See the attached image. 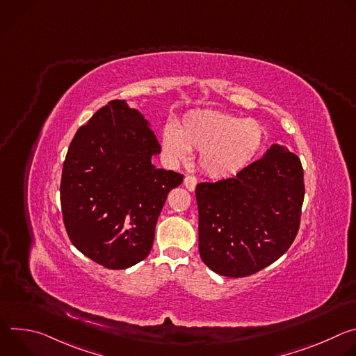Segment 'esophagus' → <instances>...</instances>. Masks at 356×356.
<instances>
[{"mask_svg":"<svg viewBox=\"0 0 356 356\" xmlns=\"http://www.w3.org/2000/svg\"><path fill=\"white\" fill-rule=\"evenodd\" d=\"M183 183H184V186H186V188H187L188 191H194V188H195V186H197V179H195L194 176H186Z\"/></svg>","mask_w":356,"mask_h":356,"instance_id":"obj_1","label":"esophagus"}]
</instances>
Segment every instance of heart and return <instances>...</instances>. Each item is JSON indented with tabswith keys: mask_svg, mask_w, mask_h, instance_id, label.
<instances>
[{
	"mask_svg": "<svg viewBox=\"0 0 356 356\" xmlns=\"http://www.w3.org/2000/svg\"><path fill=\"white\" fill-rule=\"evenodd\" d=\"M265 127L214 111H194L180 125L168 122L162 129V149L170 162L184 161L190 150H200V165L213 176H231L246 168L265 143Z\"/></svg>",
	"mask_w": 356,
	"mask_h": 356,
	"instance_id": "b5f03b06",
	"label": "heart"
}]
</instances>
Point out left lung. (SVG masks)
Wrapping results in <instances>:
<instances>
[{
  "mask_svg": "<svg viewBox=\"0 0 356 356\" xmlns=\"http://www.w3.org/2000/svg\"><path fill=\"white\" fill-rule=\"evenodd\" d=\"M302 176L298 156L273 145L235 177L198 183L202 262L218 275L245 277L277 261L300 228Z\"/></svg>",
  "mask_w": 356,
  "mask_h": 356,
  "instance_id": "left-lung-1",
  "label": "left lung"
}]
</instances>
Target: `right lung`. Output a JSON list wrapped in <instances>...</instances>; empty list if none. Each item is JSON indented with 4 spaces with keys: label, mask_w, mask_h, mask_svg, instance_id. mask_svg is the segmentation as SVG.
<instances>
[{
    "label": "right lung",
    "mask_w": 356,
    "mask_h": 356,
    "mask_svg": "<svg viewBox=\"0 0 356 356\" xmlns=\"http://www.w3.org/2000/svg\"><path fill=\"white\" fill-rule=\"evenodd\" d=\"M161 152L147 121L113 99L76 132L60 181V204L72 243L107 269L143 261L169 191L183 175L158 169Z\"/></svg>",
    "instance_id": "1"
}]
</instances>
